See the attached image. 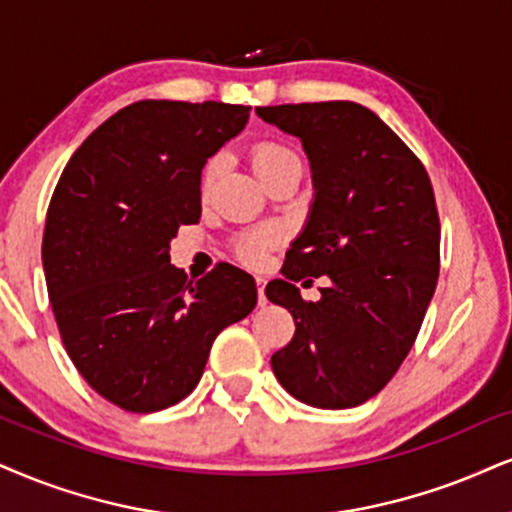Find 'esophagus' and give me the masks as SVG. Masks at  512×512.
Instances as JSON below:
<instances>
[{"label": "esophagus", "mask_w": 512, "mask_h": 512, "mask_svg": "<svg viewBox=\"0 0 512 512\" xmlns=\"http://www.w3.org/2000/svg\"><path fill=\"white\" fill-rule=\"evenodd\" d=\"M256 287H258V306H266V277H256Z\"/></svg>", "instance_id": "1"}]
</instances>
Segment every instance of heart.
<instances>
[{"instance_id": "heart-1", "label": "heart", "mask_w": 512, "mask_h": 512, "mask_svg": "<svg viewBox=\"0 0 512 512\" xmlns=\"http://www.w3.org/2000/svg\"><path fill=\"white\" fill-rule=\"evenodd\" d=\"M292 163H301L299 154H296L292 147H287V144H282V142H273V140L258 142L256 147L251 149V166H254L256 175L261 180L270 178V175L277 173L280 168L292 166ZM220 173H223V156H213V159L206 163L204 178H201V187H204V192H208V189L216 185ZM275 242H277L275 232H270V230L268 232H256V235L246 237L244 242H239L237 254L244 263H261L263 254H266V249Z\"/></svg>"}]
</instances>
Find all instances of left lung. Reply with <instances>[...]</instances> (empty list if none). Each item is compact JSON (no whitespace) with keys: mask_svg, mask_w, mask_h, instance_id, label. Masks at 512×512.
Returning a JSON list of instances; mask_svg holds the SVG:
<instances>
[{"mask_svg":"<svg viewBox=\"0 0 512 512\" xmlns=\"http://www.w3.org/2000/svg\"><path fill=\"white\" fill-rule=\"evenodd\" d=\"M299 137L315 197L308 223L266 287L294 318L273 353L275 377L313 408L361 406L384 389L418 337L439 277V213L418 156L370 109L353 102L258 106ZM327 274L320 302L293 285Z\"/></svg>","mask_w":512,"mask_h":512,"instance_id":"1","label":"left lung"}]
</instances>
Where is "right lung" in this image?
<instances>
[{"label":"right lung","mask_w":512,"mask_h":512,"mask_svg":"<svg viewBox=\"0 0 512 512\" xmlns=\"http://www.w3.org/2000/svg\"><path fill=\"white\" fill-rule=\"evenodd\" d=\"M251 106L144 99L113 113L63 168L42 266L63 346L85 382L130 413L197 387L213 339L254 311V277L170 266V239L201 218V168Z\"/></svg>","instance_id":"right-lung-1"}]
</instances>
